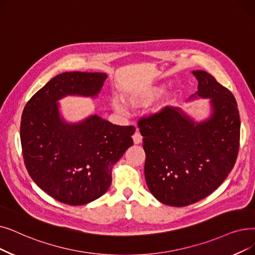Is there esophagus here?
Returning a JSON list of instances; mask_svg holds the SVG:
<instances>
[{"mask_svg": "<svg viewBox=\"0 0 255 255\" xmlns=\"http://www.w3.org/2000/svg\"><path fill=\"white\" fill-rule=\"evenodd\" d=\"M141 139H142V137H141L140 133L136 130L135 133L133 134V142L134 143H139V142H141Z\"/></svg>", "mask_w": 255, "mask_h": 255, "instance_id": "1", "label": "esophagus"}]
</instances>
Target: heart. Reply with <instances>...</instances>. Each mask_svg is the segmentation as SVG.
<instances>
[{
  "mask_svg": "<svg viewBox=\"0 0 255 255\" xmlns=\"http://www.w3.org/2000/svg\"><path fill=\"white\" fill-rule=\"evenodd\" d=\"M163 91V86L159 84H153V85H148V86H142L138 90L132 92L128 95L125 96L126 101L132 106V107H145L149 104H151L155 99H156ZM172 100V95L169 93H165L162 97L158 100L154 107V112L155 113H159L163 108L167 107ZM113 108L116 110L117 113L120 114H126L127 113V108L123 102H121L120 100H113L112 102Z\"/></svg>",
  "mask_w": 255,
  "mask_h": 255,
  "instance_id": "heart-1",
  "label": "heart"
}]
</instances>
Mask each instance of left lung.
<instances>
[{"instance_id":"8db88e82","label":"left lung","mask_w":255,"mask_h":255,"mask_svg":"<svg viewBox=\"0 0 255 255\" xmlns=\"http://www.w3.org/2000/svg\"><path fill=\"white\" fill-rule=\"evenodd\" d=\"M198 91L209 99L210 116L201 122L180 108L165 107L138 121L146 153L148 189L165 205L182 207L216 191L236 163L240 147L237 101L226 87L204 71H194Z\"/></svg>"}]
</instances>
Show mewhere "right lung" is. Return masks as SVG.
Wrapping results in <instances>:
<instances>
[{"instance_id":"add662e5","label":"right lung","mask_w":255,"mask_h":255,"mask_svg":"<svg viewBox=\"0 0 255 255\" xmlns=\"http://www.w3.org/2000/svg\"><path fill=\"white\" fill-rule=\"evenodd\" d=\"M104 73H62L54 77L26 104L20 141L31 178L55 200L84 205L100 198L112 184L114 164L133 145V126H119L92 115L68 123L59 113L66 96L95 98Z\"/></svg>"}]
</instances>
